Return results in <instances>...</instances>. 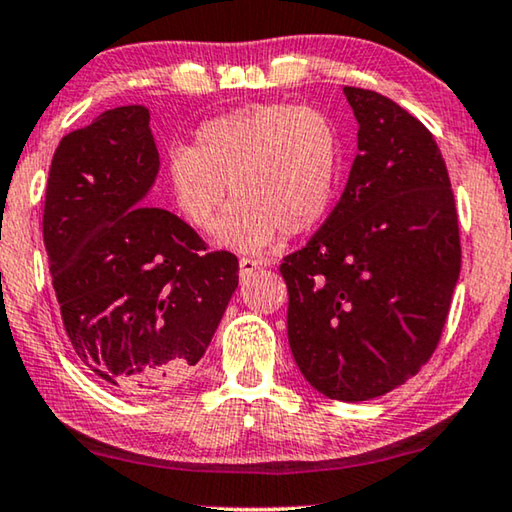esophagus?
Here are the masks:
<instances>
[{
	"instance_id": "esophagus-1",
	"label": "esophagus",
	"mask_w": 512,
	"mask_h": 512,
	"mask_svg": "<svg viewBox=\"0 0 512 512\" xmlns=\"http://www.w3.org/2000/svg\"><path fill=\"white\" fill-rule=\"evenodd\" d=\"M262 266V262H257V259H248V257H241L239 259V269H241V280H248L253 273Z\"/></svg>"
}]
</instances>
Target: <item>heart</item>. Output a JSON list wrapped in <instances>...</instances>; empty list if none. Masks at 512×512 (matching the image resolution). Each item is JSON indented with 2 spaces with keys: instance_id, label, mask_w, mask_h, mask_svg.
Listing matches in <instances>:
<instances>
[{
  "instance_id": "1",
  "label": "heart",
  "mask_w": 512,
  "mask_h": 512,
  "mask_svg": "<svg viewBox=\"0 0 512 512\" xmlns=\"http://www.w3.org/2000/svg\"><path fill=\"white\" fill-rule=\"evenodd\" d=\"M340 137L317 108L253 103L197 126L193 147L167 154V186L174 209L200 234L241 253H262L285 234L315 227L329 211L338 183Z\"/></svg>"
}]
</instances>
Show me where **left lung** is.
<instances>
[{"instance_id":"left-lung-1","label":"left lung","mask_w":512,"mask_h":512,"mask_svg":"<svg viewBox=\"0 0 512 512\" xmlns=\"http://www.w3.org/2000/svg\"><path fill=\"white\" fill-rule=\"evenodd\" d=\"M358 154L345 193L287 255V338L312 388L363 402L430 361L460 278L451 179L432 133L370 89L345 87Z\"/></svg>"}]
</instances>
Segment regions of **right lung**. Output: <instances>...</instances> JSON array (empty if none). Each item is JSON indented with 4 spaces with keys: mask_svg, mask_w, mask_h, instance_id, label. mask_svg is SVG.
<instances>
[{
    "mask_svg": "<svg viewBox=\"0 0 512 512\" xmlns=\"http://www.w3.org/2000/svg\"><path fill=\"white\" fill-rule=\"evenodd\" d=\"M158 149L144 105L61 137L43 209L61 322L98 379L142 395L179 384L207 352L239 285V259L179 216L147 207Z\"/></svg>",
    "mask_w": 512,
    "mask_h": 512,
    "instance_id": "right-lung-1",
    "label": "right lung"
}]
</instances>
